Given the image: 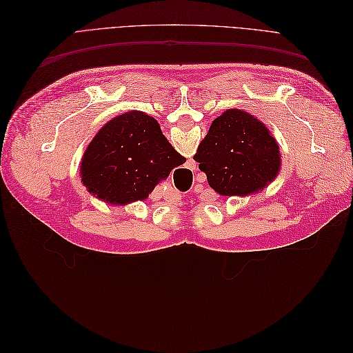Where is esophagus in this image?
Here are the masks:
<instances>
[{"label": "esophagus", "mask_w": 353, "mask_h": 353, "mask_svg": "<svg viewBox=\"0 0 353 353\" xmlns=\"http://www.w3.org/2000/svg\"><path fill=\"white\" fill-rule=\"evenodd\" d=\"M190 165H191V168L196 169V163H194V162H190Z\"/></svg>", "instance_id": "obj_1"}]
</instances>
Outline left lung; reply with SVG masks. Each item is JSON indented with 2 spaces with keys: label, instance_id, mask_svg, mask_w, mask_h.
Instances as JSON below:
<instances>
[{
  "label": "left lung",
  "instance_id": "1",
  "mask_svg": "<svg viewBox=\"0 0 353 353\" xmlns=\"http://www.w3.org/2000/svg\"><path fill=\"white\" fill-rule=\"evenodd\" d=\"M194 160L221 196L258 193L281 166L279 145L268 128L239 109L223 112L212 122Z\"/></svg>",
  "mask_w": 353,
  "mask_h": 353
}]
</instances>
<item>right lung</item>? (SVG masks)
Returning <instances> with one entry per match:
<instances>
[{"label":"right lung","mask_w":353,"mask_h":353,"mask_svg":"<svg viewBox=\"0 0 353 353\" xmlns=\"http://www.w3.org/2000/svg\"><path fill=\"white\" fill-rule=\"evenodd\" d=\"M185 163L156 119L128 112L105 123L83 153L81 175L90 193L112 205L144 200L170 170Z\"/></svg>","instance_id":"right-lung-1"}]
</instances>
